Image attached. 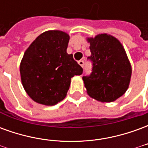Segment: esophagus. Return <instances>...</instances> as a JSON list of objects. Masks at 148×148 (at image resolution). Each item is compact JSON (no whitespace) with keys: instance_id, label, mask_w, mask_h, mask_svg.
I'll list each match as a JSON object with an SVG mask.
<instances>
[{"instance_id":"1","label":"esophagus","mask_w":148,"mask_h":148,"mask_svg":"<svg viewBox=\"0 0 148 148\" xmlns=\"http://www.w3.org/2000/svg\"><path fill=\"white\" fill-rule=\"evenodd\" d=\"M77 62H78V64L80 65L82 67H83L84 64H85V62H84L83 60H79V61Z\"/></svg>"}]
</instances>
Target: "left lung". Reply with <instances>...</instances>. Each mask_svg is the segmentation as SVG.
<instances>
[{"label": "left lung", "mask_w": 148, "mask_h": 148, "mask_svg": "<svg viewBox=\"0 0 148 148\" xmlns=\"http://www.w3.org/2000/svg\"><path fill=\"white\" fill-rule=\"evenodd\" d=\"M92 63L90 75L82 79L87 93L101 102H112L121 97L128 88L132 68L124 47L117 39L101 34L88 39Z\"/></svg>", "instance_id": "8db88e82"}]
</instances>
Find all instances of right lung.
<instances>
[{
	"label": "right lung",
	"instance_id": "add662e5",
	"mask_svg": "<svg viewBox=\"0 0 148 148\" xmlns=\"http://www.w3.org/2000/svg\"><path fill=\"white\" fill-rule=\"evenodd\" d=\"M70 37L60 31H48L35 39L21 61L24 90L35 101L54 106L66 96L74 75L82 68L66 52Z\"/></svg>",
	"mask_w": 148,
	"mask_h": 148
}]
</instances>
